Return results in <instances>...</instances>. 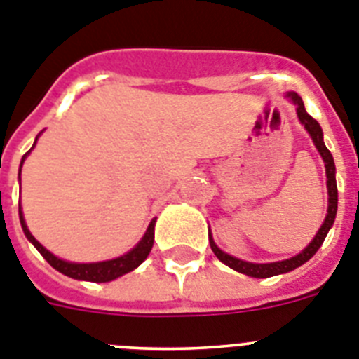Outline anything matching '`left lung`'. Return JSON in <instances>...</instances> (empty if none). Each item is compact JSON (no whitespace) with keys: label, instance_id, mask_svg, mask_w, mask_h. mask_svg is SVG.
I'll use <instances>...</instances> for the list:
<instances>
[{"label":"left lung","instance_id":"1","mask_svg":"<svg viewBox=\"0 0 359 359\" xmlns=\"http://www.w3.org/2000/svg\"><path fill=\"white\" fill-rule=\"evenodd\" d=\"M294 104L297 105V116H299L301 123L305 126V129L310 133L312 140H314L316 147H318L319 155L323 156L325 168H327V188H328V212L327 217H325V222L321 224L319 231L316 233V237L312 239L309 246H306L301 254H297L296 257H290L287 261H279V263H266V264H257V263H246V261H241V259L231 257V255L224 254L222 250L217 248V245L213 243V239L210 237V246H212L213 254L217 255V259L224 263L226 266L233 268L237 272L245 273V276L250 277H259V279H264V277H272L279 276V273H287L294 268L301 266L303 263H306L312 255L319 250V246L323 245L325 237H327L330 226L334 224V219H336V212H338V186H336V165H334V158L330 155V151L327 149L323 142V131H321V126L316 122L305 109V104L301 100V96L297 93H288Z\"/></svg>","mask_w":359,"mask_h":359}]
</instances>
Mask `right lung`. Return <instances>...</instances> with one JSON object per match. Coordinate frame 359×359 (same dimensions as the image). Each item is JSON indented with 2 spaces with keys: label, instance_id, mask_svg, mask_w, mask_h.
<instances>
[{
  "label": "right lung",
  "instance_id": "1",
  "mask_svg": "<svg viewBox=\"0 0 359 359\" xmlns=\"http://www.w3.org/2000/svg\"><path fill=\"white\" fill-rule=\"evenodd\" d=\"M29 153L23 155L21 158V164L25 161V156ZM20 221H21V228H23V233L27 236V239L31 241L32 245L36 246V250L40 252L41 255L45 257V261L50 264L53 268H56L58 272H62L63 276H69L72 279H80V281H93V283H107V281H113L116 277L123 276V273L131 272L138 264L144 263V259L149 255L153 248V231H155V219L151 221L149 228H147L146 236L142 237V241L135 246L131 252H128L126 255L122 257H116V259H111V261H102V263H67V261H62L58 259L56 255H53L49 250H45L43 246L38 243V241L32 237V233L29 231L25 224V219H23V213H21V208H20Z\"/></svg>",
  "mask_w": 359,
  "mask_h": 359
}]
</instances>
